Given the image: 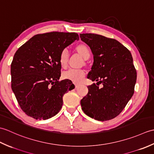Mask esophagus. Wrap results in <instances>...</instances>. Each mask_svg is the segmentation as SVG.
I'll use <instances>...</instances> for the list:
<instances>
[{
	"label": "esophagus",
	"instance_id": "obj_1",
	"mask_svg": "<svg viewBox=\"0 0 154 154\" xmlns=\"http://www.w3.org/2000/svg\"><path fill=\"white\" fill-rule=\"evenodd\" d=\"M79 84H75V88L78 87H79Z\"/></svg>",
	"mask_w": 154,
	"mask_h": 154
}]
</instances>
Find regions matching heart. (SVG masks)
Here are the masks:
<instances>
[{"mask_svg": "<svg viewBox=\"0 0 154 154\" xmlns=\"http://www.w3.org/2000/svg\"><path fill=\"white\" fill-rule=\"evenodd\" d=\"M77 50L85 60H87L90 57V50L86 45H79L77 47ZM68 58V50L67 49H64V50L61 51L60 55V57H59L60 63L63 67H65L67 65ZM85 75V71L83 69H81L71 68L63 73V77L65 79L70 80L74 83H79L83 79Z\"/></svg>", "mask_w": 154, "mask_h": 154, "instance_id": "1", "label": "heart"}]
</instances>
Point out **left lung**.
<instances>
[{"label": "left lung", "instance_id": "8db88e82", "mask_svg": "<svg viewBox=\"0 0 154 154\" xmlns=\"http://www.w3.org/2000/svg\"><path fill=\"white\" fill-rule=\"evenodd\" d=\"M80 38L93 54L87 78L103 85L87 87L89 92L81 100L82 110L95 120H111L122 112L134 93L137 73L132 54L112 38L95 34H81Z\"/></svg>", "mask_w": 154, "mask_h": 154}]
</instances>
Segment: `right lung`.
<instances>
[{
	"label": "right lung",
	"mask_w": 154,
	"mask_h": 154,
	"mask_svg": "<svg viewBox=\"0 0 154 154\" xmlns=\"http://www.w3.org/2000/svg\"><path fill=\"white\" fill-rule=\"evenodd\" d=\"M79 40L75 32H51L35 35L18 48L11 63V87L23 112L36 120L57 114L63 96L73 89L71 81H59L61 51Z\"/></svg>",
	"instance_id": "right-lung-1"
}]
</instances>
